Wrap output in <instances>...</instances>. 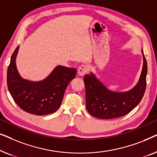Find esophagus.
<instances>
[{
	"mask_svg": "<svg viewBox=\"0 0 157 157\" xmlns=\"http://www.w3.org/2000/svg\"><path fill=\"white\" fill-rule=\"evenodd\" d=\"M88 71V68L85 65H81L78 68V74L79 76H83L86 74Z\"/></svg>",
	"mask_w": 157,
	"mask_h": 157,
	"instance_id": "obj_1",
	"label": "esophagus"
}]
</instances>
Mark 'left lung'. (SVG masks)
<instances>
[{
	"mask_svg": "<svg viewBox=\"0 0 157 157\" xmlns=\"http://www.w3.org/2000/svg\"><path fill=\"white\" fill-rule=\"evenodd\" d=\"M143 68L137 84L126 92H113L106 89L93 74H86V104L90 114L98 119H109L125 116L142 99L147 86V63L144 55Z\"/></svg>",
	"mask_w": 157,
	"mask_h": 157,
	"instance_id": "8db88e82",
	"label": "left lung"
}]
</instances>
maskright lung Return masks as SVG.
Masks as SVG:
<instances>
[{"instance_id":"add662e5","label":"right lung","mask_w":157,"mask_h":157,"mask_svg":"<svg viewBox=\"0 0 157 157\" xmlns=\"http://www.w3.org/2000/svg\"><path fill=\"white\" fill-rule=\"evenodd\" d=\"M18 46L13 53L7 71V85L14 101L23 111L38 116L55 112L61 106L66 89L76 74V69L58 66L43 81L23 79L16 65Z\"/></svg>"}]
</instances>
